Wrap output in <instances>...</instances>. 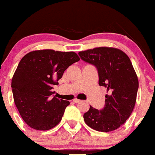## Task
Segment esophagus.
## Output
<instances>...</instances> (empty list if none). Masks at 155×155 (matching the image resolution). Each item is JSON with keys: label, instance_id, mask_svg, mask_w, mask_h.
<instances>
[{"label": "esophagus", "instance_id": "34e87169", "mask_svg": "<svg viewBox=\"0 0 155 155\" xmlns=\"http://www.w3.org/2000/svg\"><path fill=\"white\" fill-rule=\"evenodd\" d=\"M80 100H78V99H74L73 100V102L75 103V104H77V103H79L80 102Z\"/></svg>", "mask_w": 155, "mask_h": 155}]
</instances>
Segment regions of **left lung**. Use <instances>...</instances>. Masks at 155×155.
I'll return each mask as SVG.
<instances>
[{"label": "left lung", "instance_id": "1", "mask_svg": "<svg viewBox=\"0 0 155 155\" xmlns=\"http://www.w3.org/2000/svg\"><path fill=\"white\" fill-rule=\"evenodd\" d=\"M79 55L97 68L99 85L109 91L104 108L98 110L91 106L84 114V121L95 130H116L129 118L137 100L139 82L130 60L121 50L109 47L80 51Z\"/></svg>", "mask_w": 155, "mask_h": 155}]
</instances>
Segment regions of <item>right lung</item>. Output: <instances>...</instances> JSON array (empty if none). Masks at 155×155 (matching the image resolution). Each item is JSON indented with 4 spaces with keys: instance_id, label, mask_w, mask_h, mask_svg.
Masks as SVG:
<instances>
[{
    "instance_id": "add662e5",
    "label": "right lung",
    "mask_w": 155,
    "mask_h": 155,
    "mask_svg": "<svg viewBox=\"0 0 155 155\" xmlns=\"http://www.w3.org/2000/svg\"><path fill=\"white\" fill-rule=\"evenodd\" d=\"M80 58L73 51H31L20 61L12 79L14 102L25 122L48 130L61 121L70 102L51 96L52 89L69 66Z\"/></svg>"
}]
</instances>
